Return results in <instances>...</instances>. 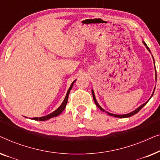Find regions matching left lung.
Listing matches in <instances>:
<instances>
[{
	"instance_id": "obj_1",
	"label": "left lung",
	"mask_w": 160,
	"mask_h": 160,
	"mask_svg": "<svg viewBox=\"0 0 160 160\" xmlns=\"http://www.w3.org/2000/svg\"><path fill=\"white\" fill-rule=\"evenodd\" d=\"M143 43L144 45H145V47H146V49H147L148 50V52H150L151 53V51H150V49H149V48H148V47H147V45H146V43L144 42V41H143ZM152 58H153V56H152ZM153 60H154V67H155V62H154V58H153ZM155 78H156V82H157V72H156V68H155ZM154 90H155V88H154V91H153V93H152V96H151V98L153 96V94H154ZM92 96H93V99H94V101H95V104H96V106H97L98 108H99L100 110H101L102 111H106L104 110L103 108H102L101 106H100L99 104H98V101H97V100H96V98H95V93H94V91H93V89H92ZM151 98H149V99H148V100H149L150 99H151ZM148 100H147V101H146V102H144L143 104H142L141 106H140L138 108H137L136 109H135V111H132V112H130V113H126V114H120V115H118V114H113V113H109V112H108V111H106V112L108 113V114L109 115V116H112V117H117V118H128V117H132V115H135V113H137L138 112V111L141 110V109L143 108V106H146V104L147 103V102H148Z\"/></svg>"
}]
</instances>
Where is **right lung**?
I'll return each instance as SVG.
<instances>
[{"label":"right lung","mask_w":160,"mask_h":160,"mask_svg":"<svg viewBox=\"0 0 160 160\" xmlns=\"http://www.w3.org/2000/svg\"><path fill=\"white\" fill-rule=\"evenodd\" d=\"M76 80L74 81V82H73V83H72L71 86H70L67 92V94H66V96H65V99L64 100H63V102H62V104L60 105V107L58 109H56L55 111H53V112L49 113V114H48L47 116H44V117H34L32 118V119H33V120H36V121H46V120H48L49 119H51V118L52 117H58V115H60L61 113L62 112V111L64 110L65 106H66V104H67V102H68V95L70 93V92H71L72 87H73V85L74 83H75Z\"/></svg>","instance_id":"1"}]
</instances>
